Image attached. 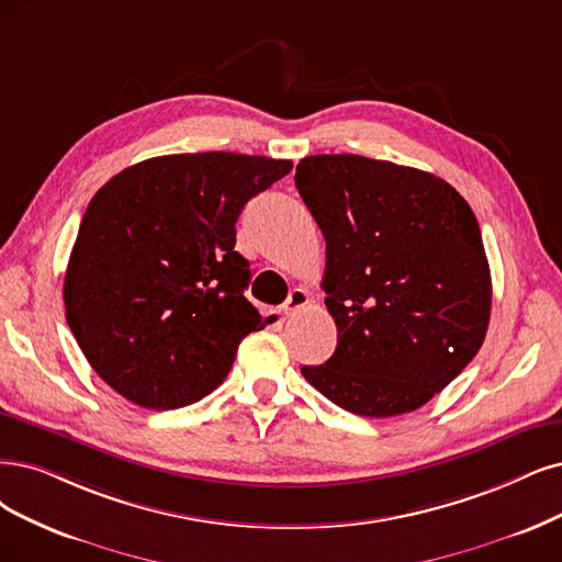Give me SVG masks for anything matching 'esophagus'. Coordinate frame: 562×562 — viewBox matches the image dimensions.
I'll list each match as a JSON object with an SVG mask.
<instances>
[{
    "mask_svg": "<svg viewBox=\"0 0 562 562\" xmlns=\"http://www.w3.org/2000/svg\"><path fill=\"white\" fill-rule=\"evenodd\" d=\"M307 303H310V294L305 292V289L296 286V289H292V292H289V299L282 303L280 313H282V315H294L296 310L305 307Z\"/></svg>",
    "mask_w": 562,
    "mask_h": 562,
    "instance_id": "1",
    "label": "esophagus"
}]
</instances>
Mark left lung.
<instances>
[{"instance_id": "1", "label": "left lung", "mask_w": 562, "mask_h": 562, "mask_svg": "<svg viewBox=\"0 0 562 562\" xmlns=\"http://www.w3.org/2000/svg\"><path fill=\"white\" fill-rule=\"evenodd\" d=\"M296 190L326 240L322 289L338 326L303 378L361 417L426 405L480 351L491 270L468 201L442 178L361 155H313Z\"/></svg>"}]
</instances>
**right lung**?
<instances>
[{
    "label": "right lung",
    "instance_id": "right-lung-1",
    "mask_svg": "<svg viewBox=\"0 0 562 562\" xmlns=\"http://www.w3.org/2000/svg\"><path fill=\"white\" fill-rule=\"evenodd\" d=\"M289 159L164 155L113 176L82 215L65 276L71 334L127 401L176 409L207 396L240 340L268 319L243 292L245 203L292 171Z\"/></svg>",
    "mask_w": 562,
    "mask_h": 562
}]
</instances>
